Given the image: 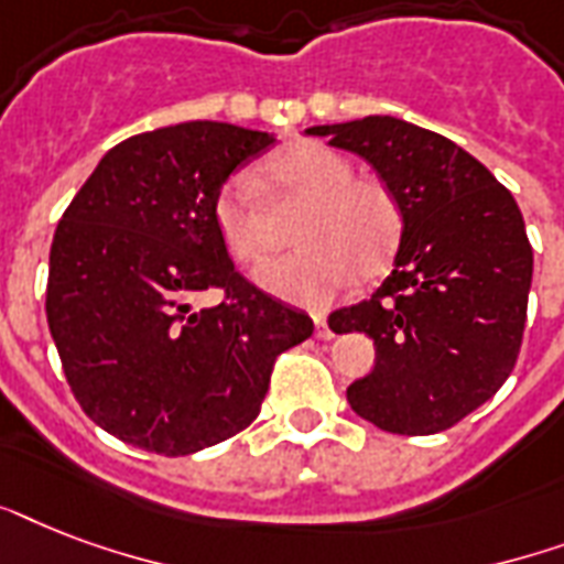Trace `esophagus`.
I'll use <instances>...</instances> for the list:
<instances>
[{"instance_id": "obj_1", "label": "esophagus", "mask_w": 564, "mask_h": 564, "mask_svg": "<svg viewBox=\"0 0 564 564\" xmlns=\"http://www.w3.org/2000/svg\"><path fill=\"white\" fill-rule=\"evenodd\" d=\"M313 322H316V336H318V339H330V336H334V330L327 327V318L322 316V313H316V316H313Z\"/></svg>"}]
</instances>
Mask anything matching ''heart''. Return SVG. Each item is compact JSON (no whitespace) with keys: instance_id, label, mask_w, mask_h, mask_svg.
I'll return each mask as SVG.
<instances>
[{"instance_id":"obj_1","label":"heart","mask_w":564,"mask_h":564,"mask_svg":"<svg viewBox=\"0 0 564 564\" xmlns=\"http://www.w3.org/2000/svg\"><path fill=\"white\" fill-rule=\"evenodd\" d=\"M263 175L281 202L304 204L292 230L301 248L257 272L263 290L299 304H325L354 274L383 272L403 228L401 202L383 181L354 175L348 158L316 140L283 145L269 158ZM213 225L239 265L263 263L274 246L272 219L242 175L219 187Z\"/></svg>"}]
</instances>
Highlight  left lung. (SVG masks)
Returning a JSON list of instances; mask_svg holds the SVG:
<instances>
[{
	"instance_id": "left-lung-1",
	"label": "left lung",
	"mask_w": 564,
	"mask_h": 564,
	"mask_svg": "<svg viewBox=\"0 0 564 564\" xmlns=\"http://www.w3.org/2000/svg\"><path fill=\"white\" fill-rule=\"evenodd\" d=\"M307 134L366 158L403 213L392 274L327 318L330 330L369 334L377 348L348 403L386 433L454 427L516 369L533 281L524 216L480 161L427 128L366 117Z\"/></svg>"
}]
</instances>
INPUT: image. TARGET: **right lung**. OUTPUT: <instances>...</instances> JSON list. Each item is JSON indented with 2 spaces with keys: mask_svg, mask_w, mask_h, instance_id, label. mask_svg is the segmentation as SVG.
Listing matches in <instances>:
<instances>
[{
  "mask_svg": "<svg viewBox=\"0 0 564 564\" xmlns=\"http://www.w3.org/2000/svg\"><path fill=\"white\" fill-rule=\"evenodd\" d=\"M274 140L228 122L128 137L57 221L46 318L75 401L110 436L187 456L257 419L313 318L234 269L213 225L228 175ZM223 292L198 311L194 299Z\"/></svg>",
  "mask_w": 564,
  "mask_h": 564,
  "instance_id": "1",
  "label": "right lung"
}]
</instances>
